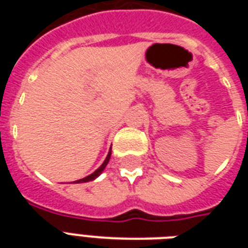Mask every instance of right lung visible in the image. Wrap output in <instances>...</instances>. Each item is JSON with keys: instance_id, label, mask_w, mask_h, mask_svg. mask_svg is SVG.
Listing matches in <instances>:
<instances>
[{"instance_id": "right-lung-1", "label": "right lung", "mask_w": 248, "mask_h": 248, "mask_svg": "<svg viewBox=\"0 0 248 248\" xmlns=\"http://www.w3.org/2000/svg\"><path fill=\"white\" fill-rule=\"evenodd\" d=\"M110 155H112V148L109 149L108 155H107V158H105V161H104V162H103V165H101L100 167H99V169L95 170V171H93V173H90L89 176L83 177V179H79V180L73 181V183H76V184H79V183H87V181H93V180H95V179H96L97 176H100V173L103 172V171H104V169H105V167H107V165H108L109 159H110Z\"/></svg>"}]
</instances>
